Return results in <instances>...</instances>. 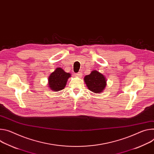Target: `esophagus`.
<instances>
[{
	"label": "esophagus",
	"mask_w": 154,
	"mask_h": 154,
	"mask_svg": "<svg viewBox=\"0 0 154 154\" xmlns=\"http://www.w3.org/2000/svg\"><path fill=\"white\" fill-rule=\"evenodd\" d=\"M75 77H82V74H81L80 72H79V73H78V74H75Z\"/></svg>",
	"instance_id": "1"
}]
</instances>
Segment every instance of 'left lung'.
I'll list each match as a JSON object with an SVG mask.
<instances>
[{"mask_svg":"<svg viewBox=\"0 0 154 154\" xmlns=\"http://www.w3.org/2000/svg\"><path fill=\"white\" fill-rule=\"evenodd\" d=\"M84 81L88 90L95 93H102L107 85L106 77L96 70H94L90 74L86 75Z\"/></svg>","mask_w":154,"mask_h":154,"instance_id":"1","label":"left lung"}]
</instances>
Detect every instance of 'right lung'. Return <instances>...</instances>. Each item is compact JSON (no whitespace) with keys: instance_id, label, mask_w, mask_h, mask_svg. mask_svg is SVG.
Here are the masks:
<instances>
[{"instance_id":"right-lung-1","label":"right lung","mask_w":154,"mask_h":154,"mask_svg":"<svg viewBox=\"0 0 154 154\" xmlns=\"http://www.w3.org/2000/svg\"><path fill=\"white\" fill-rule=\"evenodd\" d=\"M71 77V74L66 72L61 67H57L48 77V87L53 91H60L65 88L68 79Z\"/></svg>"}]
</instances>
